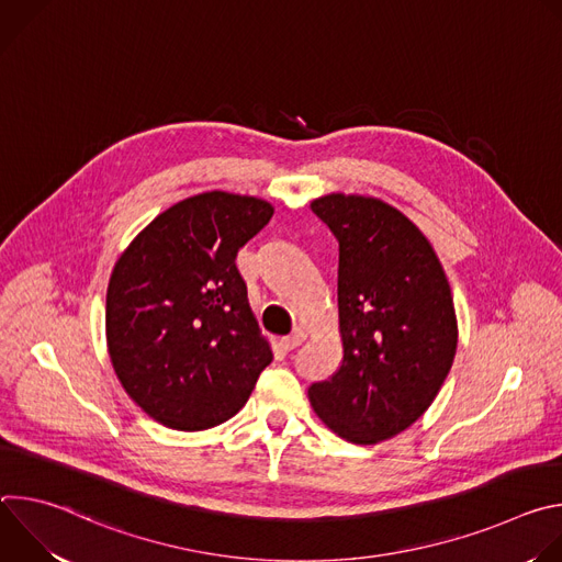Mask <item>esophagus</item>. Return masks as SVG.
Segmentation results:
<instances>
[{
    "mask_svg": "<svg viewBox=\"0 0 562 562\" xmlns=\"http://www.w3.org/2000/svg\"><path fill=\"white\" fill-rule=\"evenodd\" d=\"M304 340H306V331L300 329V327H295L293 334H289V336H284V338L280 340V347H282L284 351H293V349H297Z\"/></svg>",
    "mask_w": 562,
    "mask_h": 562,
    "instance_id": "34e87169",
    "label": "esophagus"
}]
</instances>
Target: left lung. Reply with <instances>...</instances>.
Here are the masks:
<instances>
[{
    "label": "left lung",
    "mask_w": 562,
    "mask_h": 562,
    "mask_svg": "<svg viewBox=\"0 0 562 562\" xmlns=\"http://www.w3.org/2000/svg\"><path fill=\"white\" fill-rule=\"evenodd\" d=\"M338 237L342 362L308 386L315 416L356 445L409 429L436 400L458 349L445 269L425 233L371 195L311 202Z\"/></svg>",
    "instance_id": "obj_1"
}]
</instances>
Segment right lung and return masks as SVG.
Returning <instances> with one entry per match:
<instances>
[{"mask_svg": "<svg viewBox=\"0 0 562 562\" xmlns=\"http://www.w3.org/2000/svg\"><path fill=\"white\" fill-rule=\"evenodd\" d=\"M273 206L206 191L146 224L106 291V347L133 403L159 425L202 431L235 416L273 360L235 267Z\"/></svg>", "mask_w": 562, "mask_h": 562, "instance_id": "obj_1", "label": "right lung"}]
</instances>
